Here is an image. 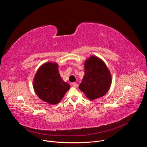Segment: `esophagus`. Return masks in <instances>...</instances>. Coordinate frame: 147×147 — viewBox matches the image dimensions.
<instances>
[{
	"instance_id": "obj_1",
	"label": "esophagus",
	"mask_w": 147,
	"mask_h": 147,
	"mask_svg": "<svg viewBox=\"0 0 147 147\" xmlns=\"http://www.w3.org/2000/svg\"><path fill=\"white\" fill-rule=\"evenodd\" d=\"M72 86L74 87H77L78 86V84L77 83H76V82H73L72 83Z\"/></svg>"
}]
</instances>
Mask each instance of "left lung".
I'll return each instance as SVG.
<instances>
[{
	"label": "left lung",
	"instance_id": "obj_1",
	"mask_svg": "<svg viewBox=\"0 0 147 147\" xmlns=\"http://www.w3.org/2000/svg\"><path fill=\"white\" fill-rule=\"evenodd\" d=\"M85 74L78 88L90 100L106 94L110 88L112 78L105 63L92 56L85 61Z\"/></svg>",
	"mask_w": 147,
	"mask_h": 147
}]
</instances>
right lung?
Instances as JSON below:
<instances>
[{
    "instance_id": "right-lung-1",
    "label": "right lung",
    "mask_w": 147,
    "mask_h": 147,
    "mask_svg": "<svg viewBox=\"0 0 147 147\" xmlns=\"http://www.w3.org/2000/svg\"><path fill=\"white\" fill-rule=\"evenodd\" d=\"M33 86L38 96L51 105L60 102L70 87L61 79L56 63L50 62L38 69L34 77Z\"/></svg>"
}]
</instances>
